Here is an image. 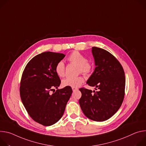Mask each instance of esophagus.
<instances>
[{"instance_id":"esophagus-1","label":"esophagus","mask_w":146,"mask_h":146,"mask_svg":"<svg viewBox=\"0 0 146 146\" xmlns=\"http://www.w3.org/2000/svg\"><path fill=\"white\" fill-rule=\"evenodd\" d=\"M72 89L73 92H74V91H75V90H78V88H72Z\"/></svg>"}]
</instances>
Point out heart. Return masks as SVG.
<instances>
[{"instance_id": "heart-1", "label": "heart", "mask_w": 146, "mask_h": 146, "mask_svg": "<svg viewBox=\"0 0 146 146\" xmlns=\"http://www.w3.org/2000/svg\"><path fill=\"white\" fill-rule=\"evenodd\" d=\"M68 60L78 66L79 72H83L85 74L90 73L93 68L92 64L87 61L86 57L78 52H74L70 54L68 57ZM55 71L57 75L60 77H63L66 72V68L62 61L58 62L55 67ZM84 82V78L82 76L76 77H67L62 80V85L65 87L77 88L80 86Z\"/></svg>"}]
</instances>
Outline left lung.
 I'll list each match as a JSON object with an SVG mask.
<instances>
[{
    "mask_svg": "<svg viewBox=\"0 0 146 146\" xmlns=\"http://www.w3.org/2000/svg\"><path fill=\"white\" fill-rule=\"evenodd\" d=\"M92 52L96 68L86 83L99 91L94 90L93 94L91 90L80 88L82 96L79 103L86 117L102 122L114 115L123 102L125 72L119 61L108 51L93 47Z\"/></svg>",
    "mask_w": 146,
    "mask_h": 146,
    "instance_id": "8db88e82",
    "label": "left lung"
}]
</instances>
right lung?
<instances>
[{
  "label": "right lung",
  "mask_w": 146,
  "mask_h": 146,
  "mask_svg": "<svg viewBox=\"0 0 146 146\" xmlns=\"http://www.w3.org/2000/svg\"><path fill=\"white\" fill-rule=\"evenodd\" d=\"M65 56L51 52L42 53L28 62L23 72L21 101L29 115L43 126L52 125L60 120L72 93L71 87L57 89L61 80L55 67Z\"/></svg>",
  "instance_id": "obj_1"
}]
</instances>
